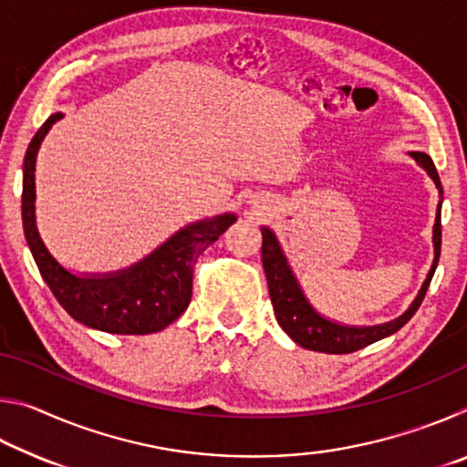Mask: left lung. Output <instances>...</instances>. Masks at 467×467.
Segmentation results:
<instances>
[{"instance_id":"8db88e82","label":"left lung","mask_w":467,"mask_h":467,"mask_svg":"<svg viewBox=\"0 0 467 467\" xmlns=\"http://www.w3.org/2000/svg\"><path fill=\"white\" fill-rule=\"evenodd\" d=\"M410 156L418 162V167H422L429 177L434 181L439 193H442L439 172L434 169V162L429 154L424 152H410ZM262 262L267 278V288H270V298L274 305L275 319H278L280 327L295 339L298 346L306 348V350L315 352H326V354H350L357 352L360 348L377 342L391 336L400 327H404L406 323L412 319V315L418 311L422 298L429 290V284L432 280V274L437 270L439 255H441V202L437 208V218H434L432 226V244H434V262L431 265V272L426 275L420 292L414 298V303L408 306L404 315H400L398 319L381 323V326H367V327H354V326H339L336 321H329L323 317L321 313L313 309V305L306 300L303 288L296 280L295 272L288 265V259L284 255L280 247V241L275 239V234L270 228H262Z\"/></svg>"}]
</instances>
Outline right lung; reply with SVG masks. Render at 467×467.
Here are the masks:
<instances>
[{
	"instance_id": "right-lung-1",
	"label": "right lung",
	"mask_w": 467,
	"mask_h": 467,
	"mask_svg": "<svg viewBox=\"0 0 467 467\" xmlns=\"http://www.w3.org/2000/svg\"><path fill=\"white\" fill-rule=\"evenodd\" d=\"M61 117V113H55L41 125L25 156L22 224L38 272L63 309L84 326L121 336L161 331L189 306L197 257L234 223L236 216L220 214L181 228L148 257L121 272L78 275L66 270L45 247L35 216L36 154L53 123Z\"/></svg>"
}]
</instances>
